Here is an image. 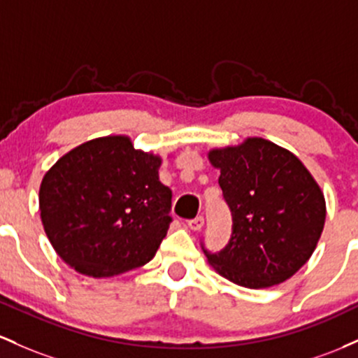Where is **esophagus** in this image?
<instances>
[{"mask_svg": "<svg viewBox=\"0 0 358 358\" xmlns=\"http://www.w3.org/2000/svg\"><path fill=\"white\" fill-rule=\"evenodd\" d=\"M187 227H189L191 230L198 231L204 227V218H203V216H196V218H192V220H189V222H187Z\"/></svg>", "mask_w": 358, "mask_h": 358, "instance_id": "esophagus-1", "label": "esophagus"}]
</instances>
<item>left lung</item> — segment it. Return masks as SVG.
<instances>
[{
	"mask_svg": "<svg viewBox=\"0 0 358 358\" xmlns=\"http://www.w3.org/2000/svg\"><path fill=\"white\" fill-rule=\"evenodd\" d=\"M231 211V236L220 252H203L220 275L260 289L284 282L315 252L324 227L323 192L303 162L264 138L211 150Z\"/></svg>",
	"mask_w": 358,
	"mask_h": 358,
	"instance_id": "8db88e82",
	"label": "left lung"
}]
</instances>
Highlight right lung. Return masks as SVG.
Masks as SVG:
<instances>
[{
    "mask_svg": "<svg viewBox=\"0 0 358 358\" xmlns=\"http://www.w3.org/2000/svg\"><path fill=\"white\" fill-rule=\"evenodd\" d=\"M160 157L130 138L103 136L60 157L40 184L43 230L78 272L111 277L154 259L171 224L172 191Z\"/></svg>",
    "mask_w": 358,
    "mask_h": 358,
    "instance_id": "1",
    "label": "right lung"
}]
</instances>
